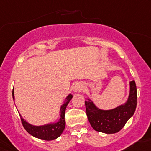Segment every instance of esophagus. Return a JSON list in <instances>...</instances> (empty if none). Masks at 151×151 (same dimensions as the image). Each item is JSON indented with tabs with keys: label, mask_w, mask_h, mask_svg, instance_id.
Wrapping results in <instances>:
<instances>
[{
	"label": "esophagus",
	"mask_w": 151,
	"mask_h": 151,
	"mask_svg": "<svg viewBox=\"0 0 151 151\" xmlns=\"http://www.w3.org/2000/svg\"><path fill=\"white\" fill-rule=\"evenodd\" d=\"M84 89V84L82 82H78L74 85V92H80Z\"/></svg>",
	"instance_id": "1"
}]
</instances>
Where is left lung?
Listing matches in <instances>:
<instances>
[{
	"label": "left lung",
	"instance_id": "1",
	"mask_svg": "<svg viewBox=\"0 0 151 151\" xmlns=\"http://www.w3.org/2000/svg\"><path fill=\"white\" fill-rule=\"evenodd\" d=\"M84 102L87 118L94 130L107 134L115 133L125 126L135 112L137 106L136 84L134 80L130 82L127 102L112 110H100L89 99Z\"/></svg>",
	"mask_w": 151,
	"mask_h": 151
}]
</instances>
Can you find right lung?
I'll list each match as a JSON object with an SVG mask.
<instances>
[{
	"label": "right lung",
	"instance_id": "1",
	"mask_svg": "<svg viewBox=\"0 0 151 151\" xmlns=\"http://www.w3.org/2000/svg\"><path fill=\"white\" fill-rule=\"evenodd\" d=\"M13 99L14 100V89H13L12 92ZM73 96L69 94L66 98L65 102L61 106L60 108V118L58 120L57 122H53V123H49L44 125H40V126H36V125H31L21 117V122L25 130H26L30 135L32 136L37 137L41 140H52L57 138L60 136L64 131V127H65V120H64V115H65V110L67 108V106L69 101L72 100Z\"/></svg>",
	"mask_w": 151,
	"mask_h": 151
}]
</instances>
